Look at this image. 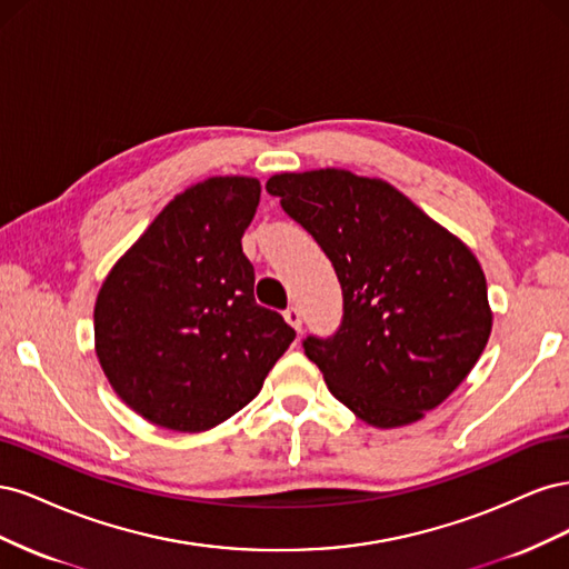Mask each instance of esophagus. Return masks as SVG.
<instances>
[{
  "mask_svg": "<svg viewBox=\"0 0 569 569\" xmlns=\"http://www.w3.org/2000/svg\"><path fill=\"white\" fill-rule=\"evenodd\" d=\"M284 320L295 327V330H301V322H303V313H301V308L299 306H289L287 311H284Z\"/></svg>",
  "mask_w": 569,
  "mask_h": 569,
  "instance_id": "34e87169",
  "label": "esophagus"
}]
</instances>
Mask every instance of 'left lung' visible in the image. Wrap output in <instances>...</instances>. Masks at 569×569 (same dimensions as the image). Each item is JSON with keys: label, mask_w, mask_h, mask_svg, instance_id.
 <instances>
[{"label": "left lung", "mask_w": 569, "mask_h": 569, "mask_svg": "<svg viewBox=\"0 0 569 569\" xmlns=\"http://www.w3.org/2000/svg\"><path fill=\"white\" fill-rule=\"evenodd\" d=\"M266 189L320 244L341 284L339 330L303 339L335 399L380 429L449 399L491 335L475 253L385 180L320 168L272 176Z\"/></svg>", "instance_id": "1"}]
</instances>
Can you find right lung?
<instances>
[{"label": "right lung", "mask_w": 569, "mask_h": 569, "mask_svg": "<svg viewBox=\"0 0 569 569\" xmlns=\"http://www.w3.org/2000/svg\"><path fill=\"white\" fill-rule=\"evenodd\" d=\"M261 182H197L120 256L94 303V347L113 391L173 432H206L261 391L297 332L253 299L242 234Z\"/></svg>", "instance_id": "right-lung-1"}]
</instances>
